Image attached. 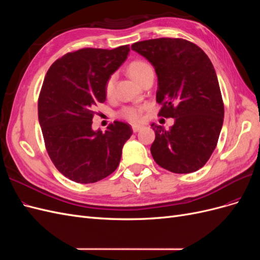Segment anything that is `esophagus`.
I'll use <instances>...</instances> for the list:
<instances>
[{
	"label": "esophagus",
	"instance_id": "1",
	"mask_svg": "<svg viewBox=\"0 0 260 260\" xmlns=\"http://www.w3.org/2000/svg\"><path fill=\"white\" fill-rule=\"evenodd\" d=\"M141 129H142V125H139V124L132 125V131H133V132H138V131H140Z\"/></svg>",
	"mask_w": 260,
	"mask_h": 260
}]
</instances>
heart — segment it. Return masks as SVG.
Returning <instances> with one entry per match:
<instances>
[{"mask_svg":"<svg viewBox=\"0 0 260 260\" xmlns=\"http://www.w3.org/2000/svg\"><path fill=\"white\" fill-rule=\"evenodd\" d=\"M149 70H153L152 66L143 60H135L128 66L129 75L137 82H140L141 80H142V78L146 75V73L149 72ZM115 80H116V78L113 75L109 77L105 82L104 91H105V95L107 98L113 96L114 91H115ZM142 112H143L142 107L124 106L120 109L118 115H119L120 118H123V119L128 120L130 122H138L141 120V118H142Z\"/></svg>","mask_w":260,"mask_h":260,"instance_id":"heart-1","label":"heart"}]
</instances>
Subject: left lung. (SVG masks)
<instances>
[{"label": "left lung", "mask_w": 260, "mask_h": 260, "mask_svg": "<svg viewBox=\"0 0 260 260\" xmlns=\"http://www.w3.org/2000/svg\"><path fill=\"white\" fill-rule=\"evenodd\" d=\"M133 51L154 66L158 78L159 116L175 118L169 130L155 123L154 160L175 174L201 169L215 151L224 106L215 68L198 45L175 38L133 43Z\"/></svg>", "instance_id": "obj_1"}]
</instances>
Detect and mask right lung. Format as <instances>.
Instances as JSON below:
<instances>
[{
	"label": "right lung",
	"instance_id": "add662e5",
	"mask_svg": "<svg viewBox=\"0 0 260 260\" xmlns=\"http://www.w3.org/2000/svg\"><path fill=\"white\" fill-rule=\"evenodd\" d=\"M129 45L85 48L55 60L44 78L38 116L46 151L61 175L94 183L117 169L130 124L114 121L105 133L92 130L94 108L106 100L105 82L127 59Z\"/></svg>",
	"mask_w": 260,
	"mask_h": 260
}]
</instances>
